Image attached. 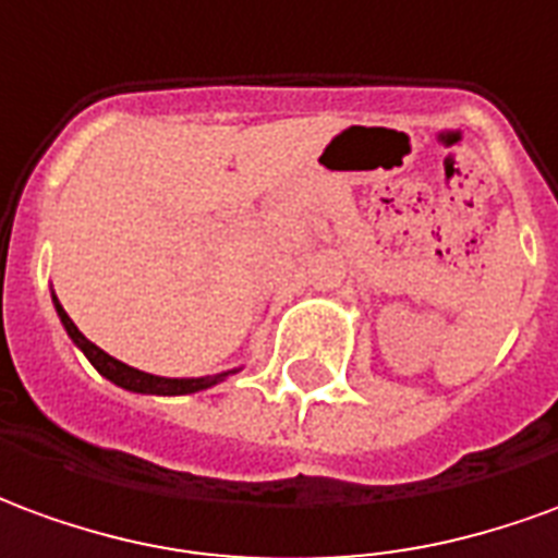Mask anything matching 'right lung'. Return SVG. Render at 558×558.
I'll return each instance as SVG.
<instances>
[{"label": "right lung", "instance_id": "right-lung-1", "mask_svg": "<svg viewBox=\"0 0 558 558\" xmlns=\"http://www.w3.org/2000/svg\"><path fill=\"white\" fill-rule=\"evenodd\" d=\"M53 303H57L59 318H62L65 330H69V336L74 339V345L89 357V363L96 366L98 373L105 375V378H110L113 385L125 387V390H134V393H156V397H183V393L207 390V387H213L216 381H222L225 375H231V373H222V375H207V378H159V375L141 373V369L125 366V363L117 361V357L105 354L98 345H93V342H89V339L74 327V322H71L69 315H65V310L59 306L57 298H53Z\"/></svg>", "mask_w": 558, "mask_h": 558}]
</instances>
